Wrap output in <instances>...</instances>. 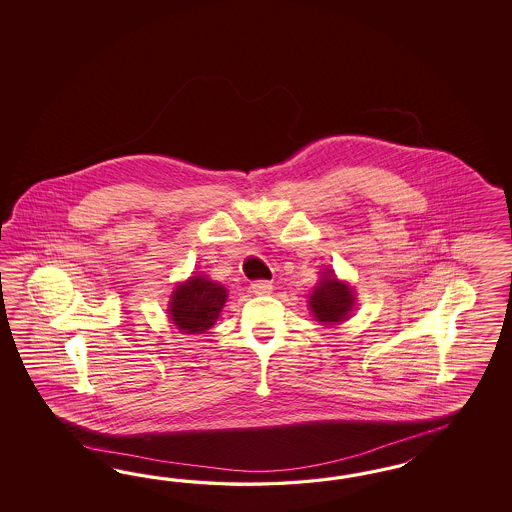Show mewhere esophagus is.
I'll list each match as a JSON object with an SVG mask.
<instances>
[{"label": "esophagus", "mask_w": 512, "mask_h": 512, "mask_svg": "<svg viewBox=\"0 0 512 512\" xmlns=\"http://www.w3.org/2000/svg\"><path fill=\"white\" fill-rule=\"evenodd\" d=\"M270 291H272V283L266 279H257L251 283V293H255V295H270Z\"/></svg>", "instance_id": "34e87169"}]
</instances>
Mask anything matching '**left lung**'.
Returning a JSON list of instances; mask_svg holds the SVG:
<instances>
[{"instance_id": "1", "label": "left lung", "mask_w": 512, "mask_h": 512, "mask_svg": "<svg viewBox=\"0 0 512 512\" xmlns=\"http://www.w3.org/2000/svg\"><path fill=\"white\" fill-rule=\"evenodd\" d=\"M353 295L345 283H341L332 274H326L313 289L310 296V308L317 321L325 325L340 323L347 319L349 311L353 308Z\"/></svg>"}]
</instances>
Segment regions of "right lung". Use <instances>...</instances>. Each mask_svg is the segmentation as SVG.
Segmentation results:
<instances>
[{
	"label": "right lung",
	"instance_id": "add662e5",
	"mask_svg": "<svg viewBox=\"0 0 512 512\" xmlns=\"http://www.w3.org/2000/svg\"><path fill=\"white\" fill-rule=\"evenodd\" d=\"M227 300V289L202 276H193L174 289L171 319L187 334H201L216 323Z\"/></svg>",
	"mask_w": 512,
	"mask_h": 512
}]
</instances>
